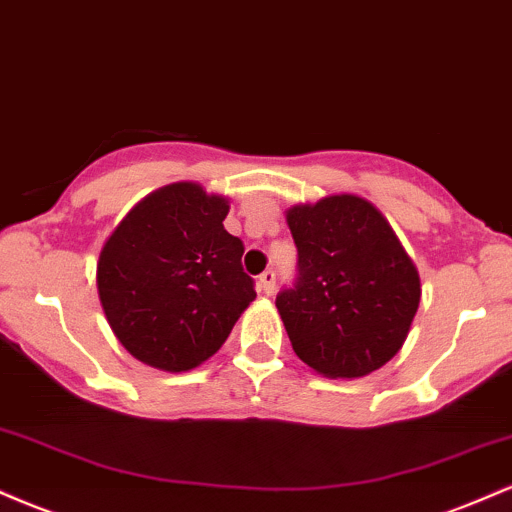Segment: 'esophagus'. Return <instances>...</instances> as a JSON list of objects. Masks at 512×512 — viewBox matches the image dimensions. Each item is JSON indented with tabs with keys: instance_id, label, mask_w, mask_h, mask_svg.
Instances as JSON below:
<instances>
[{
	"instance_id": "1",
	"label": "esophagus",
	"mask_w": 512,
	"mask_h": 512,
	"mask_svg": "<svg viewBox=\"0 0 512 512\" xmlns=\"http://www.w3.org/2000/svg\"><path fill=\"white\" fill-rule=\"evenodd\" d=\"M276 289V272L274 269H264L260 274V291L267 293V296H272Z\"/></svg>"
}]
</instances>
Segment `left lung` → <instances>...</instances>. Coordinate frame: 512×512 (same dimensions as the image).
Listing matches in <instances>:
<instances>
[{
	"instance_id": "8db88e82",
	"label": "left lung",
	"mask_w": 512,
	"mask_h": 512,
	"mask_svg": "<svg viewBox=\"0 0 512 512\" xmlns=\"http://www.w3.org/2000/svg\"><path fill=\"white\" fill-rule=\"evenodd\" d=\"M296 279L276 308L296 356L327 378H361L402 349L421 301L414 262L366 199L327 197L286 214Z\"/></svg>"
}]
</instances>
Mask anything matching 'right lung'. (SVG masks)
Returning <instances> with one entry per match:
<instances>
[{"label": "right lung", "instance_id": "obj_1", "mask_svg": "<svg viewBox=\"0 0 512 512\" xmlns=\"http://www.w3.org/2000/svg\"><path fill=\"white\" fill-rule=\"evenodd\" d=\"M228 202L175 182L137 204L98 260V296L115 337L139 361L190 370L221 349L255 301L243 240L223 228Z\"/></svg>", "mask_w": 512, "mask_h": 512}]
</instances>
